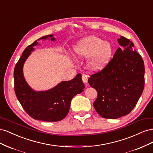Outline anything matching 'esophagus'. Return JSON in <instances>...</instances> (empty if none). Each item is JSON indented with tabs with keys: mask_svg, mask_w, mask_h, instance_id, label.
<instances>
[{
	"mask_svg": "<svg viewBox=\"0 0 153 153\" xmlns=\"http://www.w3.org/2000/svg\"><path fill=\"white\" fill-rule=\"evenodd\" d=\"M82 78L83 82H84L85 83V84H86V83H87V81H88V76H87V75H85V74H82Z\"/></svg>",
	"mask_w": 153,
	"mask_h": 153,
	"instance_id": "obj_1",
	"label": "esophagus"
}]
</instances>
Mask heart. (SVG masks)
<instances>
[{
  "label": "heart",
  "instance_id": "obj_1",
  "mask_svg": "<svg viewBox=\"0 0 153 153\" xmlns=\"http://www.w3.org/2000/svg\"><path fill=\"white\" fill-rule=\"evenodd\" d=\"M75 56L78 59L89 58L91 70L99 71L110 62L112 55V45L98 37L91 36L79 41L73 47Z\"/></svg>",
  "mask_w": 153,
  "mask_h": 153
}]
</instances>
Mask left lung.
Listing matches in <instances>:
<instances>
[{
    "instance_id": "1",
    "label": "left lung",
    "mask_w": 153,
    "mask_h": 153,
    "mask_svg": "<svg viewBox=\"0 0 153 153\" xmlns=\"http://www.w3.org/2000/svg\"><path fill=\"white\" fill-rule=\"evenodd\" d=\"M112 59L101 71L90 76L88 82L97 91L93 103L103 118L117 119L135 107L144 88V63L134 44L121 36Z\"/></svg>"
}]
</instances>
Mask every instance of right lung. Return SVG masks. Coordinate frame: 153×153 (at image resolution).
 <instances>
[{"instance_id": "obj_1", "label": "right lung", "mask_w": 153, "mask_h": 153, "mask_svg": "<svg viewBox=\"0 0 153 153\" xmlns=\"http://www.w3.org/2000/svg\"><path fill=\"white\" fill-rule=\"evenodd\" d=\"M50 39L55 41L53 35L45 36L38 40ZM38 45L37 41L28 46L23 52L14 70L15 91L23 108L31 117L46 122L59 121L69 112L71 101L77 94L84 89L82 75L78 73L73 79L60 82L52 89L45 91H36L28 85L23 73L24 64Z\"/></svg>"}]
</instances>
